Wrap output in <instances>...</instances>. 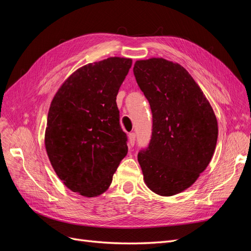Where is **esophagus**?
Masks as SVG:
<instances>
[{
  "instance_id": "esophagus-1",
  "label": "esophagus",
  "mask_w": 251,
  "mask_h": 251,
  "mask_svg": "<svg viewBox=\"0 0 251 251\" xmlns=\"http://www.w3.org/2000/svg\"><path fill=\"white\" fill-rule=\"evenodd\" d=\"M135 140H136L135 133H130V134H128V146L133 147L134 144H135Z\"/></svg>"
}]
</instances>
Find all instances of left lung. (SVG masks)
Listing matches in <instances>:
<instances>
[{"label":"left lung","instance_id":"8db88e82","mask_svg":"<svg viewBox=\"0 0 251 251\" xmlns=\"http://www.w3.org/2000/svg\"><path fill=\"white\" fill-rule=\"evenodd\" d=\"M133 71L153 115L150 144L138 153L143 180L155 194L174 196L193 185L209 164L217 118L181 65L153 57L137 60Z\"/></svg>","mask_w":251,"mask_h":251}]
</instances>
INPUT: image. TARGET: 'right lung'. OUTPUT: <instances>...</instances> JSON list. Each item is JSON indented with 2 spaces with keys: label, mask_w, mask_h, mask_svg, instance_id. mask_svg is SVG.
<instances>
[{
  "label": "right lung",
  "mask_w": 251,
  "mask_h": 251,
  "mask_svg": "<svg viewBox=\"0 0 251 251\" xmlns=\"http://www.w3.org/2000/svg\"><path fill=\"white\" fill-rule=\"evenodd\" d=\"M131 66L125 57L83 66L50 104L45 147L52 168L68 188L88 198L107 191L127 153L116 96Z\"/></svg>",
  "instance_id": "1"
}]
</instances>
